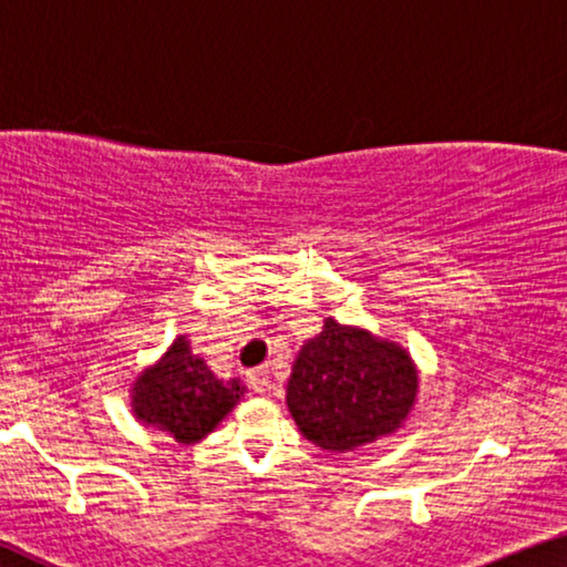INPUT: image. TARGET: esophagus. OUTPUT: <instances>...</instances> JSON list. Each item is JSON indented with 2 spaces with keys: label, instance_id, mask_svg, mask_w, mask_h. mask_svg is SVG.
<instances>
[{
  "label": "esophagus",
  "instance_id": "1",
  "mask_svg": "<svg viewBox=\"0 0 567 567\" xmlns=\"http://www.w3.org/2000/svg\"><path fill=\"white\" fill-rule=\"evenodd\" d=\"M247 382L257 394H265V392L272 390V377H269L267 367H257V369L247 371Z\"/></svg>",
  "mask_w": 567,
  "mask_h": 567
}]
</instances>
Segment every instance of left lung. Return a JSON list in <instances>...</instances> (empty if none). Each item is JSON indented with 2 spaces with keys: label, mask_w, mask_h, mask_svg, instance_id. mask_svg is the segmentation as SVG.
Instances as JSON below:
<instances>
[{
  "label": "left lung",
  "mask_w": 567,
  "mask_h": 567,
  "mask_svg": "<svg viewBox=\"0 0 567 567\" xmlns=\"http://www.w3.org/2000/svg\"><path fill=\"white\" fill-rule=\"evenodd\" d=\"M417 392L420 369L402 343L326 318L295 357L285 404L312 445L349 453L394 435Z\"/></svg>",
  "instance_id": "1"
}]
</instances>
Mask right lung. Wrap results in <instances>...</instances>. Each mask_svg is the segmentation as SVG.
<instances>
[{
	"label": "right lung",
	"mask_w": 567,
	"mask_h": 567,
	"mask_svg": "<svg viewBox=\"0 0 567 567\" xmlns=\"http://www.w3.org/2000/svg\"><path fill=\"white\" fill-rule=\"evenodd\" d=\"M247 386L239 377H216L206 359L177 336L155 364L142 369L130 386L132 415L142 425L171 435L181 445H196L239 404Z\"/></svg>",
	"instance_id": "right-lung-1"
}]
</instances>
